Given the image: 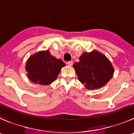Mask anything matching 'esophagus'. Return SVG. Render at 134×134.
<instances>
[{
  "label": "esophagus",
  "instance_id": "34e87169",
  "mask_svg": "<svg viewBox=\"0 0 134 134\" xmlns=\"http://www.w3.org/2000/svg\"><path fill=\"white\" fill-rule=\"evenodd\" d=\"M67 65H68L69 66H72L73 65V61H68V62H67Z\"/></svg>",
  "mask_w": 134,
  "mask_h": 134
}]
</instances>
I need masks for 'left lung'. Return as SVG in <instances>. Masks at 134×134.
<instances>
[{"label": "left lung", "instance_id": "obj_1", "mask_svg": "<svg viewBox=\"0 0 134 134\" xmlns=\"http://www.w3.org/2000/svg\"><path fill=\"white\" fill-rule=\"evenodd\" d=\"M73 67L79 81L88 89H97L104 86L114 71L108 59L95 50L82 53L79 62H75Z\"/></svg>", "mask_w": 134, "mask_h": 134}]
</instances>
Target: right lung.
Returning a JSON list of instances; mask_svg holds the SVG:
<instances>
[{
  "label": "right lung",
  "instance_id": "right-lung-1",
  "mask_svg": "<svg viewBox=\"0 0 134 134\" xmlns=\"http://www.w3.org/2000/svg\"><path fill=\"white\" fill-rule=\"evenodd\" d=\"M65 65L61 59H56L46 50L30 56L26 62V70L32 82L47 85L57 79L61 69Z\"/></svg>",
  "mask_w": 134,
  "mask_h": 134
}]
</instances>
